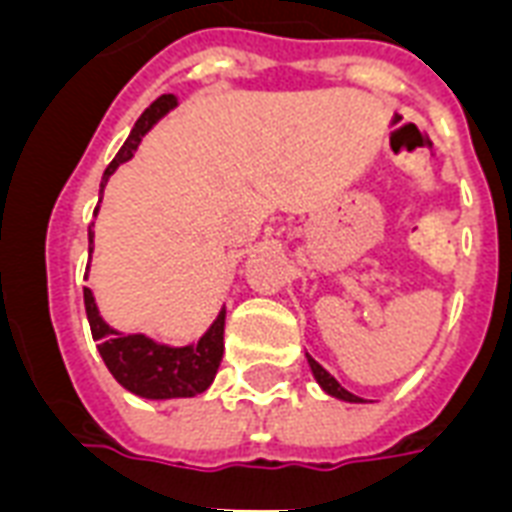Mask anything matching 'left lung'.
I'll use <instances>...</instances> for the list:
<instances>
[{"label": "left lung", "mask_w": 512, "mask_h": 512, "mask_svg": "<svg viewBox=\"0 0 512 512\" xmlns=\"http://www.w3.org/2000/svg\"><path fill=\"white\" fill-rule=\"evenodd\" d=\"M305 358H308V364H311V372H313V377H316V382H319L321 388L327 390L329 396L340 398V401H348V404H364V398L353 396L350 390L342 388L340 382H337L335 377H332V374H329L327 369H324V366H321L319 361L311 356V353H305Z\"/></svg>", "instance_id": "obj_1"}]
</instances>
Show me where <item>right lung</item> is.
Masks as SVG:
<instances>
[{
    "instance_id": "add662e5",
    "label": "right lung",
    "mask_w": 512,
    "mask_h": 512,
    "mask_svg": "<svg viewBox=\"0 0 512 512\" xmlns=\"http://www.w3.org/2000/svg\"><path fill=\"white\" fill-rule=\"evenodd\" d=\"M177 106L175 95H162L159 100H154L151 106L143 111L135 127H132L130 138L119 148V154L114 156V162L108 164L106 172H103V180H100V193L106 188L108 177L114 175L116 167L124 162H130L132 154L138 151L140 140L151 127H154L164 114H170L172 108ZM100 204L95 207V215H98ZM95 223L90 225V255L95 249ZM90 276V265H87V273L84 279ZM84 308H87V321H90L92 340L98 342V350L103 361H106L108 372L114 374V380L127 388L130 393L140 398H151V401H167V398H191L196 393H204V390L212 385L217 374V366L223 361V332H225V305L217 313V319L209 324V329L201 335L199 342H191V345H164V342H156L154 337L143 335H127V332H119L108 324L98 311V303H95V295L92 289L84 287Z\"/></svg>"
}]
</instances>
